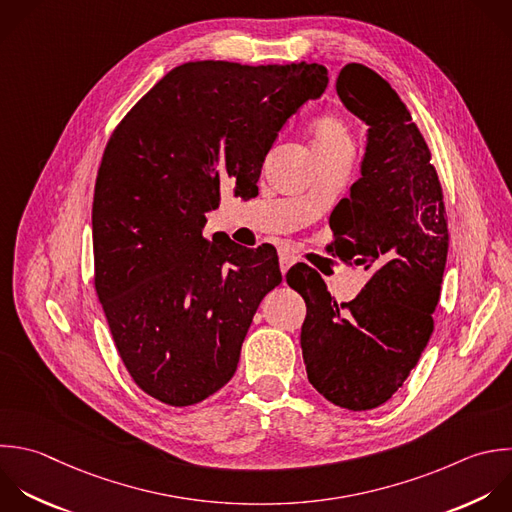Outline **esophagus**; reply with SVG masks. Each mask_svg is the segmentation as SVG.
<instances>
[{"instance_id":"1","label":"esophagus","mask_w":512,"mask_h":512,"mask_svg":"<svg viewBox=\"0 0 512 512\" xmlns=\"http://www.w3.org/2000/svg\"><path fill=\"white\" fill-rule=\"evenodd\" d=\"M296 256L290 254V252H280V268H282V274H286L290 270L292 264H296Z\"/></svg>"}]
</instances>
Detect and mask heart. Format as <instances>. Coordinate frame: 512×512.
<instances>
[{"instance_id":"b5f03b06","label":"heart","mask_w":512,"mask_h":512,"mask_svg":"<svg viewBox=\"0 0 512 512\" xmlns=\"http://www.w3.org/2000/svg\"><path fill=\"white\" fill-rule=\"evenodd\" d=\"M314 152H328L336 148H350V134L342 120L332 114L320 116L310 126Z\"/></svg>"}]
</instances>
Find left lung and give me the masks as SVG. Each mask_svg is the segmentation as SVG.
<instances>
[{"mask_svg":"<svg viewBox=\"0 0 512 512\" xmlns=\"http://www.w3.org/2000/svg\"><path fill=\"white\" fill-rule=\"evenodd\" d=\"M336 92L366 122L368 144L362 178L330 214L326 252L368 272V282L342 304L306 264L286 282L306 302L300 344L310 384L340 408L370 410L404 384L434 330L448 224L430 150L390 84L348 64Z\"/></svg>","mask_w":512,"mask_h":512,"instance_id":"left-lung-1","label":"left lung"}]
</instances>
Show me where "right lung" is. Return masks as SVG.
<instances>
[{
    "mask_svg": "<svg viewBox=\"0 0 512 512\" xmlns=\"http://www.w3.org/2000/svg\"><path fill=\"white\" fill-rule=\"evenodd\" d=\"M320 64L188 62L116 126L94 190V286L118 354L152 398L190 406L236 372L262 298L282 282L274 246L206 240L222 192H258L284 124L324 94Z\"/></svg>",
    "mask_w": 512,
    "mask_h": 512,
    "instance_id": "1",
    "label": "right lung"
}]
</instances>
